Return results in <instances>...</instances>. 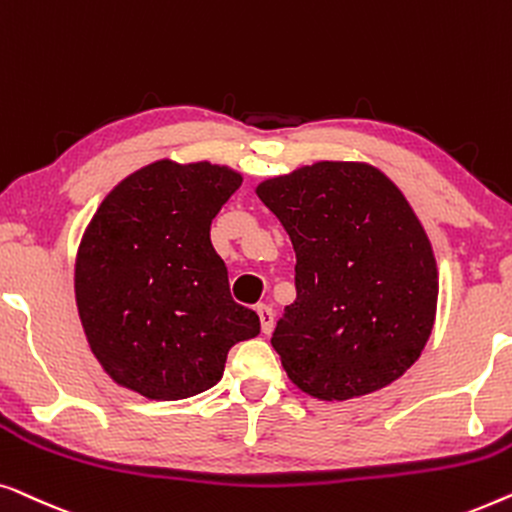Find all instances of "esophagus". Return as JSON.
<instances>
[{
  "mask_svg": "<svg viewBox=\"0 0 512 512\" xmlns=\"http://www.w3.org/2000/svg\"><path fill=\"white\" fill-rule=\"evenodd\" d=\"M257 315H259V325H262V334L269 336L273 331V311L269 306H257Z\"/></svg>",
  "mask_w": 512,
  "mask_h": 512,
  "instance_id": "34e87169",
  "label": "esophagus"
}]
</instances>
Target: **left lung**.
I'll return each mask as SVG.
<instances>
[{
  "instance_id": "8db88e82",
  "label": "left lung",
  "mask_w": 512,
  "mask_h": 512,
  "mask_svg": "<svg viewBox=\"0 0 512 512\" xmlns=\"http://www.w3.org/2000/svg\"><path fill=\"white\" fill-rule=\"evenodd\" d=\"M255 194L297 255V299L271 338L287 378L322 401L401 378L434 329L438 266L397 183L369 162L322 160Z\"/></svg>"
}]
</instances>
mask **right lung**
I'll return each instance as SVG.
<instances>
[{"label":"right lung","instance_id":"1","mask_svg":"<svg viewBox=\"0 0 512 512\" xmlns=\"http://www.w3.org/2000/svg\"><path fill=\"white\" fill-rule=\"evenodd\" d=\"M243 176L208 160L150 162L113 187L81 236L78 318L115 385L178 401L213 387L227 352L259 334L229 294L211 222Z\"/></svg>","mask_w":512,"mask_h":512}]
</instances>
